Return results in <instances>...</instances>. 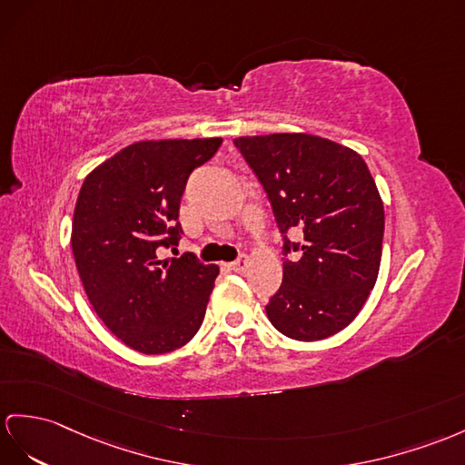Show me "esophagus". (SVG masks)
I'll return each instance as SVG.
<instances>
[{"label":"esophagus","instance_id":"34e87169","mask_svg":"<svg viewBox=\"0 0 465 465\" xmlns=\"http://www.w3.org/2000/svg\"><path fill=\"white\" fill-rule=\"evenodd\" d=\"M248 266H251V260H248V256H241L239 260H234V262L231 264V268H232L234 272H239V274H242V272H246Z\"/></svg>","mask_w":465,"mask_h":465}]
</instances>
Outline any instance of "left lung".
Segmentation results:
<instances>
[{
    "mask_svg": "<svg viewBox=\"0 0 465 465\" xmlns=\"http://www.w3.org/2000/svg\"><path fill=\"white\" fill-rule=\"evenodd\" d=\"M284 236V280L270 298V323L298 341H320L357 318L375 288L384 209L363 157L312 134L236 138ZM290 230L304 236L287 239Z\"/></svg>",
    "mask_w": 465,
    "mask_h": 465,
    "instance_id": "8db88e82",
    "label": "left lung"
}]
</instances>
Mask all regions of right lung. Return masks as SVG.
Wrapping results in <instances>:
<instances>
[{
  "label": "right lung",
  "mask_w": 465,
  "mask_h": 465,
  "mask_svg": "<svg viewBox=\"0 0 465 465\" xmlns=\"http://www.w3.org/2000/svg\"><path fill=\"white\" fill-rule=\"evenodd\" d=\"M223 138L147 140L93 169L76 199L71 246L98 318L145 355L183 347L199 331L219 266L193 254L157 256L181 239L179 203L195 167Z\"/></svg>",
  "instance_id": "add662e5"
}]
</instances>
